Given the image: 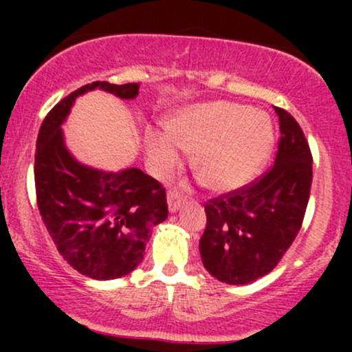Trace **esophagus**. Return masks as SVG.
I'll return each mask as SVG.
<instances>
[{
    "label": "esophagus",
    "mask_w": 352,
    "mask_h": 352,
    "mask_svg": "<svg viewBox=\"0 0 352 352\" xmlns=\"http://www.w3.org/2000/svg\"><path fill=\"white\" fill-rule=\"evenodd\" d=\"M167 201H168V210H170L172 213H175L177 210L182 207V204H184V199H182L179 192L170 190V192L167 193Z\"/></svg>",
    "instance_id": "34e87169"
}]
</instances>
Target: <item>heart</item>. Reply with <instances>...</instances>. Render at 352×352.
Returning a JSON list of instances; mask_svg holds the SVG:
<instances>
[{
    "label": "heart",
    "instance_id": "obj_1",
    "mask_svg": "<svg viewBox=\"0 0 352 352\" xmlns=\"http://www.w3.org/2000/svg\"><path fill=\"white\" fill-rule=\"evenodd\" d=\"M170 129L148 134V153L157 170L175 168L182 162V148L195 152L193 168L218 193L248 185L268 160L274 142L268 114L225 100L182 109Z\"/></svg>",
    "mask_w": 352,
    "mask_h": 352
}]
</instances>
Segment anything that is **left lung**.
Here are the masks:
<instances>
[{
    "label": "left lung",
    "instance_id": "8db88e82",
    "mask_svg": "<svg viewBox=\"0 0 352 352\" xmlns=\"http://www.w3.org/2000/svg\"><path fill=\"white\" fill-rule=\"evenodd\" d=\"M273 167L248 187L205 204L200 256L207 272L228 285H248L280 263L300 232L313 182V157L300 124L285 109Z\"/></svg>",
    "mask_w": 352,
    "mask_h": 352
}]
</instances>
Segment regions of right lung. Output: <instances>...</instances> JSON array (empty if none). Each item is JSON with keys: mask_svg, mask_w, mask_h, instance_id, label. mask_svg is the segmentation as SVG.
Instances as JSON below:
<instances>
[{"mask_svg": "<svg viewBox=\"0 0 352 352\" xmlns=\"http://www.w3.org/2000/svg\"><path fill=\"white\" fill-rule=\"evenodd\" d=\"M94 89L134 99L139 84L79 87L43 120L36 142L34 184L41 218L60 256L92 280H116L144 260L151 230L168 215L165 188L140 168L104 172L80 164L66 147L63 127L72 104Z\"/></svg>", "mask_w": 352, "mask_h": 352, "instance_id": "right-lung-1", "label": "right lung"}]
</instances>
